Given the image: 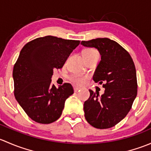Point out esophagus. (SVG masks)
<instances>
[{
  "mask_svg": "<svg viewBox=\"0 0 151 151\" xmlns=\"http://www.w3.org/2000/svg\"><path fill=\"white\" fill-rule=\"evenodd\" d=\"M79 90H80V88H79V87H76V86L74 87V92H77V91H79Z\"/></svg>",
  "mask_w": 151,
  "mask_h": 151,
  "instance_id": "obj_1",
  "label": "esophagus"
}]
</instances>
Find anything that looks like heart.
I'll return each instance as SVG.
<instances>
[{
    "instance_id": "obj_1",
    "label": "heart",
    "mask_w": 151,
    "mask_h": 151,
    "mask_svg": "<svg viewBox=\"0 0 151 151\" xmlns=\"http://www.w3.org/2000/svg\"><path fill=\"white\" fill-rule=\"evenodd\" d=\"M83 55L84 57L85 61L88 59L91 58L93 57H95V56H99V53L97 50H94L92 48H87L85 49L83 51ZM85 77H82V76L77 75V74H74V75H71L70 77V80L75 85H83L85 81Z\"/></svg>"
}]
</instances>
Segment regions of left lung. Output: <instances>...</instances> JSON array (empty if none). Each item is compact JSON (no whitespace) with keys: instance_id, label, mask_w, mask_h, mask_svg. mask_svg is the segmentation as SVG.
Wrapping results in <instances>:
<instances>
[{"instance_id":"obj_1","label":"left lung","mask_w":151,"mask_h":151,"mask_svg":"<svg viewBox=\"0 0 151 151\" xmlns=\"http://www.w3.org/2000/svg\"><path fill=\"white\" fill-rule=\"evenodd\" d=\"M85 47H95L101 55L93 80L103 85L104 93L89 90L84 103L86 121L96 129L115 126L127 115L137 94L134 63L130 54L116 42L107 38L83 41Z\"/></svg>"}]
</instances>
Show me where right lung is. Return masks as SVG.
I'll return each instance as SVG.
<instances>
[{
    "instance_id": "obj_1",
    "label": "right lung",
    "mask_w": 151,
    "mask_h": 151,
    "mask_svg": "<svg viewBox=\"0 0 151 151\" xmlns=\"http://www.w3.org/2000/svg\"><path fill=\"white\" fill-rule=\"evenodd\" d=\"M80 43L47 36L28 42L13 68L14 96L35 122L48 124L60 117L66 99L74 93L70 83L58 88L52 84L55 69L63 67L70 53Z\"/></svg>"
}]
</instances>
